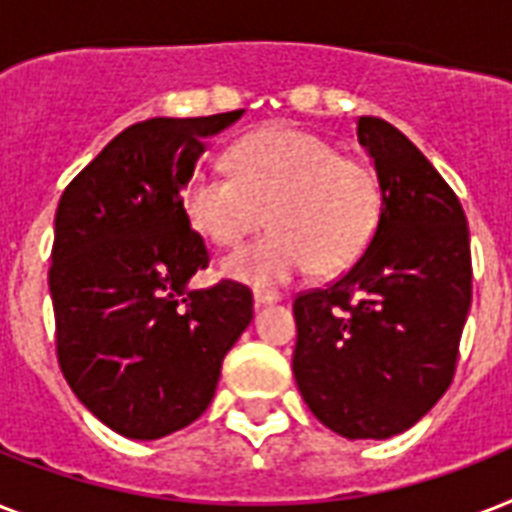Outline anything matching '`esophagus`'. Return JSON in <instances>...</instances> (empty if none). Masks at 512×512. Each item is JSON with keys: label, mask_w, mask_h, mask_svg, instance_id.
Masks as SVG:
<instances>
[{"label": "esophagus", "mask_w": 512, "mask_h": 512, "mask_svg": "<svg viewBox=\"0 0 512 512\" xmlns=\"http://www.w3.org/2000/svg\"><path fill=\"white\" fill-rule=\"evenodd\" d=\"M255 308H263V305H273L279 303L281 295L279 292H263V289H255Z\"/></svg>", "instance_id": "1"}]
</instances>
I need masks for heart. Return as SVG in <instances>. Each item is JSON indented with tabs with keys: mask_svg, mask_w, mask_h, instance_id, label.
<instances>
[{
	"mask_svg": "<svg viewBox=\"0 0 512 512\" xmlns=\"http://www.w3.org/2000/svg\"><path fill=\"white\" fill-rule=\"evenodd\" d=\"M231 170L196 172L183 191L185 217L220 247L241 244L268 212L271 231L223 260L228 279L281 287L313 263L324 273L345 268L372 239L377 175L332 140L273 124L233 148Z\"/></svg>",
	"mask_w": 512,
	"mask_h": 512,
	"instance_id": "heart-1",
	"label": "heart"
}]
</instances>
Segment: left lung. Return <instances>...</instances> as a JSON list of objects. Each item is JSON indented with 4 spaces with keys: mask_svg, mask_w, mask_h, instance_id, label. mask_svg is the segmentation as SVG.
<instances>
[{
    "mask_svg": "<svg viewBox=\"0 0 512 512\" xmlns=\"http://www.w3.org/2000/svg\"><path fill=\"white\" fill-rule=\"evenodd\" d=\"M356 132L377 172L380 220L345 276L292 305L300 396L350 441L398 436L436 406L473 297L460 199L393 124L358 116Z\"/></svg>",
    "mask_w": 512,
    "mask_h": 512,
    "instance_id": "1",
    "label": "left lung"
}]
</instances>
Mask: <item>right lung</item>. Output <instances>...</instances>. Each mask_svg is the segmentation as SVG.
I'll return each mask as SVG.
<instances>
[{"mask_svg":"<svg viewBox=\"0 0 512 512\" xmlns=\"http://www.w3.org/2000/svg\"><path fill=\"white\" fill-rule=\"evenodd\" d=\"M241 114L132 124L60 196L50 265L60 369L124 438L154 441L199 420L252 321V292L236 281L188 287L209 255L183 209L204 138Z\"/></svg>","mask_w":512,"mask_h":512,"instance_id":"right-lung-1","label":"right lung"}]
</instances>
